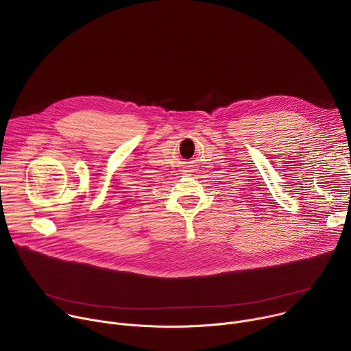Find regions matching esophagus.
<instances>
[{
	"label": "esophagus",
	"mask_w": 351,
	"mask_h": 351,
	"mask_svg": "<svg viewBox=\"0 0 351 351\" xmlns=\"http://www.w3.org/2000/svg\"><path fill=\"white\" fill-rule=\"evenodd\" d=\"M182 175L183 176H190L191 175V171H190V167H186L183 171H182Z\"/></svg>",
	"instance_id": "34e87169"
}]
</instances>
